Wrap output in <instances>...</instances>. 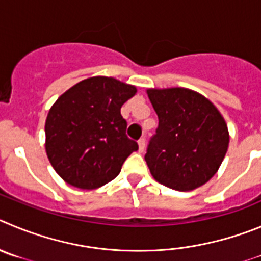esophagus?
Masks as SVG:
<instances>
[{
    "mask_svg": "<svg viewBox=\"0 0 261 261\" xmlns=\"http://www.w3.org/2000/svg\"><path fill=\"white\" fill-rule=\"evenodd\" d=\"M138 144H139V151L140 152L144 151V148H145V139H144V138H140V139L138 140Z\"/></svg>",
    "mask_w": 261,
    "mask_h": 261,
    "instance_id": "obj_1",
    "label": "esophagus"
}]
</instances>
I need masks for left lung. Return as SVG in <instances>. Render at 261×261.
Segmentation results:
<instances>
[{
    "label": "left lung",
    "mask_w": 261,
    "mask_h": 261,
    "mask_svg": "<svg viewBox=\"0 0 261 261\" xmlns=\"http://www.w3.org/2000/svg\"><path fill=\"white\" fill-rule=\"evenodd\" d=\"M159 117L144 159L154 179L191 191L217 173L229 147V131L217 108L187 88L148 90Z\"/></svg>",
    "instance_id": "obj_1"
}]
</instances>
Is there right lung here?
<instances>
[{
	"label": "right lung",
	"instance_id": "obj_1",
	"mask_svg": "<svg viewBox=\"0 0 261 261\" xmlns=\"http://www.w3.org/2000/svg\"><path fill=\"white\" fill-rule=\"evenodd\" d=\"M136 88L114 78L84 79L61 95L45 122V149L63 180L93 190L113 180L138 143L126 135L122 105Z\"/></svg>",
	"mask_w": 261,
	"mask_h": 261
}]
</instances>
